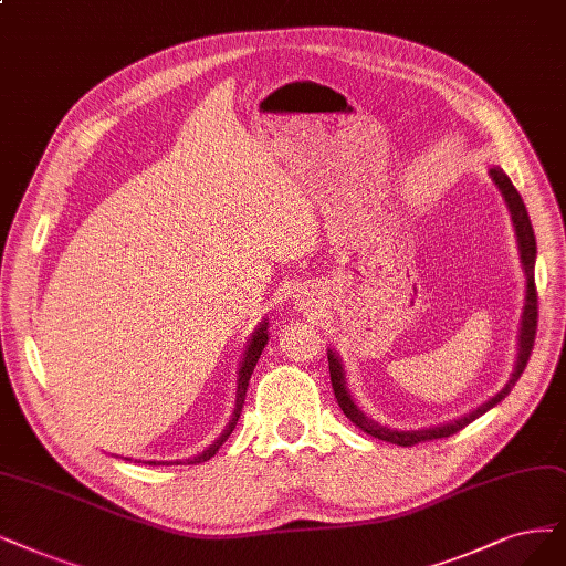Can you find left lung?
I'll use <instances>...</instances> for the list:
<instances>
[{
    "instance_id": "1",
    "label": "left lung",
    "mask_w": 566,
    "mask_h": 566,
    "mask_svg": "<svg viewBox=\"0 0 566 566\" xmlns=\"http://www.w3.org/2000/svg\"><path fill=\"white\" fill-rule=\"evenodd\" d=\"M494 184L499 186V191L504 193L506 205L511 209V217H513V226H515V233H517V247H520V259L522 265H525V275H527V303H525V312H522V328H520V349H517V364L515 370L511 375V380L506 382V387L501 389L496 396L483 406H478L473 412L464 415L462 420H454L450 424L443 427H431V429H420V431H394L387 427L375 424L373 420L354 406V401L349 399V391L345 387V375H343V366L336 357V352L328 349V370H331V385H333V394H336L338 406L343 408V412L347 415V420H352L357 424L361 431L380 438V441L394 443V446H401V448H412L417 443H427V441H436V438H448L457 431H462L464 427H469L473 420H478L480 415H485L490 408H494L501 399H506L511 394V389L515 387V382L520 380L522 370L527 368V361L532 357V349H534V338H536V322H538V296H536V282H534V261H536V238H534V228L527 214V207L522 202L517 188L513 186V181L506 177V172L501 170V167H492L490 170Z\"/></svg>"
}]
</instances>
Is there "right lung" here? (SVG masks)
Instances as JSON below:
<instances>
[{"instance_id": "obj_1", "label": "right lung", "mask_w": 566, "mask_h": 566, "mask_svg": "<svg viewBox=\"0 0 566 566\" xmlns=\"http://www.w3.org/2000/svg\"><path fill=\"white\" fill-rule=\"evenodd\" d=\"M268 345V322L265 324H261V328L254 333V336H251V340H249V347H247V352H244V359H242V366H240V373H238V394H235V410H233V417H230V422H228V427L223 429V433L219 436V441L217 443H212L209 446L202 454H198V457H193V459H186V464H202V462H207L209 457H214L217 454V450L226 443V438L233 433V429H235V424H238V420H240V412H242V406H244V396H247V387H249V378H251V373H254V368H256V361H259V357H261V352H263V347ZM149 467H160V462L156 464V462H146ZM163 464H181V462H163Z\"/></svg>"}]
</instances>
